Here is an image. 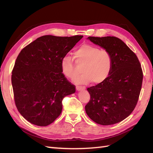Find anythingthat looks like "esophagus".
<instances>
[{
	"mask_svg": "<svg viewBox=\"0 0 153 153\" xmlns=\"http://www.w3.org/2000/svg\"><path fill=\"white\" fill-rule=\"evenodd\" d=\"M85 87L84 86H80V85H76V89L77 91H81V90H84Z\"/></svg>",
	"mask_w": 153,
	"mask_h": 153,
	"instance_id": "obj_1",
	"label": "esophagus"
}]
</instances>
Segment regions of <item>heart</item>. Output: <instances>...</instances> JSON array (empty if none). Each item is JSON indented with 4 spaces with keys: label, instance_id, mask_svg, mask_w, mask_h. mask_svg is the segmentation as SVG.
Wrapping results in <instances>:
<instances>
[{
    "label": "heart",
    "instance_id": "heart-1",
    "mask_svg": "<svg viewBox=\"0 0 153 153\" xmlns=\"http://www.w3.org/2000/svg\"><path fill=\"white\" fill-rule=\"evenodd\" d=\"M74 59L75 62L70 55L64 56L61 61V67L63 75L72 79L78 74L77 66H82L83 73L73 80L75 83L88 84L92 81L95 84H100L110 75L113 59L107 50L93 45H83L75 51Z\"/></svg>",
    "mask_w": 153,
    "mask_h": 153
}]
</instances>
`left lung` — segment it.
<instances>
[{
    "mask_svg": "<svg viewBox=\"0 0 153 153\" xmlns=\"http://www.w3.org/2000/svg\"><path fill=\"white\" fill-rule=\"evenodd\" d=\"M87 38L108 51L113 67L104 82L87 88L91 99L85 112L97 124H114L128 117L137 105L143 80L140 63L135 53L116 37Z\"/></svg>",
    "mask_w": 153,
    "mask_h": 153,
    "instance_id": "left-lung-1",
    "label": "left lung"
}]
</instances>
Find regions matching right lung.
<instances>
[{"mask_svg":"<svg viewBox=\"0 0 153 153\" xmlns=\"http://www.w3.org/2000/svg\"><path fill=\"white\" fill-rule=\"evenodd\" d=\"M82 38L43 36L18 55L11 83L16 108L27 121L47 126L61 114L63 98L75 86L63 75L61 61Z\"/></svg>","mask_w":153,"mask_h":153,"instance_id":"right-lung-1","label":"right lung"}]
</instances>
